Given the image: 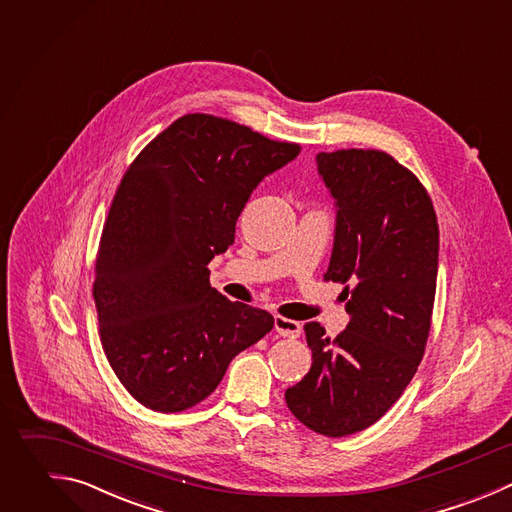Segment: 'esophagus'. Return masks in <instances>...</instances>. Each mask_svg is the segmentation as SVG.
Listing matches in <instances>:
<instances>
[{
	"mask_svg": "<svg viewBox=\"0 0 512 512\" xmlns=\"http://www.w3.org/2000/svg\"><path fill=\"white\" fill-rule=\"evenodd\" d=\"M274 328L284 338H298L300 332H302V324L300 322L284 318V316H276L274 318Z\"/></svg>",
	"mask_w": 512,
	"mask_h": 512,
	"instance_id": "34e87169",
	"label": "esophagus"
}]
</instances>
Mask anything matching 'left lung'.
<instances>
[{
    "label": "left lung",
    "mask_w": 512,
    "mask_h": 512,
    "mask_svg": "<svg viewBox=\"0 0 512 512\" xmlns=\"http://www.w3.org/2000/svg\"><path fill=\"white\" fill-rule=\"evenodd\" d=\"M336 200L324 280L346 284L350 322L334 340L304 326L310 372L284 394L310 430L338 438L368 428L400 398L426 348L438 274V222L422 182L382 150L318 154Z\"/></svg>",
    "instance_id": "left-lung-1"
}]
</instances>
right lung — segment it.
I'll return each instance as SVG.
<instances>
[{"label":"right lung","instance_id":"add662e5","mask_svg":"<svg viewBox=\"0 0 512 512\" xmlns=\"http://www.w3.org/2000/svg\"><path fill=\"white\" fill-rule=\"evenodd\" d=\"M300 154L210 114H186L126 170L100 238L94 302L106 358L146 408L208 398L232 358L274 328L262 308L210 286L208 264L264 176Z\"/></svg>","mask_w":512,"mask_h":512}]
</instances>
